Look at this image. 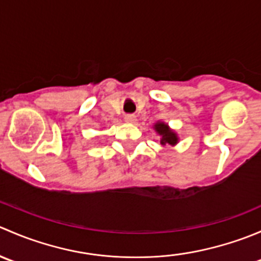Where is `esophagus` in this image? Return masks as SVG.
Wrapping results in <instances>:
<instances>
[{
    "mask_svg": "<svg viewBox=\"0 0 261 261\" xmlns=\"http://www.w3.org/2000/svg\"><path fill=\"white\" fill-rule=\"evenodd\" d=\"M125 121L128 123H134L136 121V116L135 115H126L125 116Z\"/></svg>",
    "mask_w": 261,
    "mask_h": 261,
    "instance_id": "1",
    "label": "esophagus"
}]
</instances>
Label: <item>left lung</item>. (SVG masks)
<instances>
[{
	"label": "left lung",
	"instance_id": "1",
	"mask_svg": "<svg viewBox=\"0 0 261 261\" xmlns=\"http://www.w3.org/2000/svg\"><path fill=\"white\" fill-rule=\"evenodd\" d=\"M152 128L155 130V133L159 136V141L162 145H172L175 146L179 143V136L175 133L173 128L169 127L168 123H165L164 121H156L152 126Z\"/></svg>",
	"mask_w": 261,
	"mask_h": 261
}]
</instances>
